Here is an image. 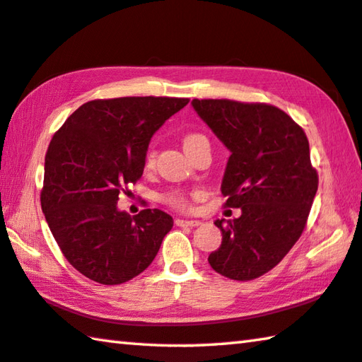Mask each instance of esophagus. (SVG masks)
I'll return each instance as SVG.
<instances>
[{"mask_svg": "<svg viewBox=\"0 0 362 362\" xmlns=\"http://www.w3.org/2000/svg\"><path fill=\"white\" fill-rule=\"evenodd\" d=\"M201 222L199 220H183V218H175L177 226H198Z\"/></svg>", "mask_w": 362, "mask_h": 362, "instance_id": "esophagus-1", "label": "esophagus"}]
</instances>
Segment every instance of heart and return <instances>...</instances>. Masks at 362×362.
<instances>
[{
    "label": "heart",
    "instance_id": "1",
    "mask_svg": "<svg viewBox=\"0 0 362 362\" xmlns=\"http://www.w3.org/2000/svg\"><path fill=\"white\" fill-rule=\"evenodd\" d=\"M201 140H206L201 134H187L183 137V148H189V146L201 142ZM153 161H155V151L150 150L146 153L145 158V164L146 166H151ZM201 196L199 192L194 193H183V192H177V189H173V192H168L163 196V201L170 207H174L177 211H192L193 209V199H198Z\"/></svg>",
    "mask_w": 362,
    "mask_h": 362
}]
</instances>
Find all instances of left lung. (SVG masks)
Wrapping results in <instances>:
<instances>
[{"instance_id":"left-lung-1","label":"left lung","mask_w":362,"mask_h":362,"mask_svg":"<svg viewBox=\"0 0 362 362\" xmlns=\"http://www.w3.org/2000/svg\"><path fill=\"white\" fill-rule=\"evenodd\" d=\"M192 103L231 151L222 194L226 207H241V217L216 220L222 244L207 260L222 276L255 279L284 259L306 226L320 182L308 139L289 115L268 103Z\"/></svg>"}]
</instances>
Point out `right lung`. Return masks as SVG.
Listing matches in <instances>:
<instances>
[{
	"mask_svg": "<svg viewBox=\"0 0 362 362\" xmlns=\"http://www.w3.org/2000/svg\"><path fill=\"white\" fill-rule=\"evenodd\" d=\"M179 97L90 100L54 134L45 158L41 209L65 259L86 278L115 286L155 259L174 220L159 209H118L119 194L144 174L146 150Z\"/></svg>",
	"mask_w": 362,
	"mask_h": 362,
	"instance_id": "right-lung-1",
	"label": "right lung"
}]
</instances>
